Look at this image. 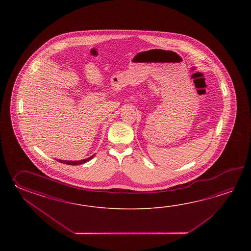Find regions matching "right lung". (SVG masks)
Here are the masks:
<instances>
[{"label":"right lung","instance_id":"1","mask_svg":"<svg viewBox=\"0 0 251 251\" xmlns=\"http://www.w3.org/2000/svg\"><path fill=\"white\" fill-rule=\"evenodd\" d=\"M95 156V154L92 155L91 157H89V158H87V159H84V160H57L59 162H62V163H64V164H68V165H80V164H82V163H85L87 161H89V160H91L93 157Z\"/></svg>","mask_w":251,"mask_h":251}]
</instances>
